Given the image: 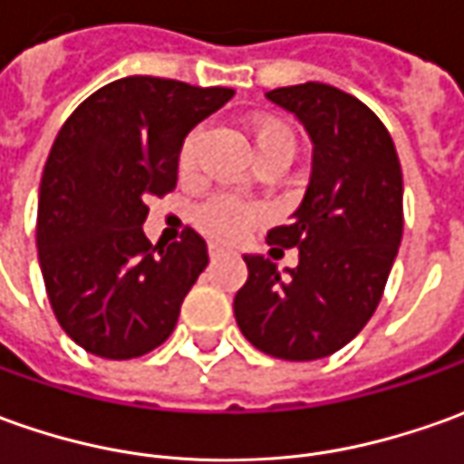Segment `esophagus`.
Segmentation results:
<instances>
[{"label":"esophagus","instance_id":"34e87169","mask_svg":"<svg viewBox=\"0 0 464 464\" xmlns=\"http://www.w3.org/2000/svg\"><path fill=\"white\" fill-rule=\"evenodd\" d=\"M208 254H210V258L216 261V258H220L223 254H226V248H223V246H218V244H210V246H208Z\"/></svg>","mask_w":464,"mask_h":464}]
</instances>
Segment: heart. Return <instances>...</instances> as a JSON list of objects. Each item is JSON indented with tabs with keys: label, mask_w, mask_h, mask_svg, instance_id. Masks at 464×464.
<instances>
[{
	"label": "heart",
	"mask_w": 464,
	"mask_h": 464,
	"mask_svg": "<svg viewBox=\"0 0 464 464\" xmlns=\"http://www.w3.org/2000/svg\"><path fill=\"white\" fill-rule=\"evenodd\" d=\"M248 140H251V150H254V162L258 160H282L289 165L292 154H295V134L286 124L272 116H256L248 121ZM198 141H200V131H192L185 137L182 147H179V169L188 172L195 165L198 157ZM258 220L256 208L244 206L238 200H233L228 195H216L206 200L203 206L195 210V223L198 228L210 236L213 241L220 244H236L246 236V231Z\"/></svg>",
	"instance_id": "b5f03b06"
}]
</instances>
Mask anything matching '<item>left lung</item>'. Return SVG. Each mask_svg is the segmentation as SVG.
<instances>
[{
	"mask_svg": "<svg viewBox=\"0 0 464 464\" xmlns=\"http://www.w3.org/2000/svg\"><path fill=\"white\" fill-rule=\"evenodd\" d=\"M266 99L295 113L312 141L310 185L272 251L246 254L248 279L233 299L244 338L282 361H317L348 345L376 312L404 233V179L393 140L365 103L327 83L274 88Z\"/></svg>",
	"mask_w": 464,
	"mask_h": 464,
	"instance_id": "1",
	"label": "left lung"
}]
</instances>
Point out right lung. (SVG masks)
Returning a JSON list of instances; mask_svg holds the SVG:
<instances>
[{
	"label": "right lung",
	"instance_id": "right-lung-1",
	"mask_svg": "<svg viewBox=\"0 0 464 464\" xmlns=\"http://www.w3.org/2000/svg\"><path fill=\"white\" fill-rule=\"evenodd\" d=\"M233 93L129 75L88 96L58 131L40 179L37 256L60 327L83 351L129 361L172 335L208 246L192 228L150 244L147 203L175 188L185 137Z\"/></svg>",
	"mask_w": 464,
	"mask_h": 464
}]
</instances>
